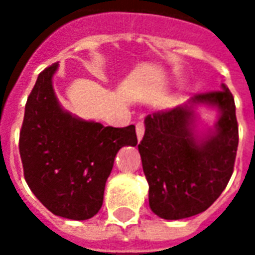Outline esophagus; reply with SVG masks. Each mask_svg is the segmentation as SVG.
<instances>
[{
  "mask_svg": "<svg viewBox=\"0 0 255 255\" xmlns=\"http://www.w3.org/2000/svg\"><path fill=\"white\" fill-rule=\"evenodd\" d=\"M135 129H136V138H138V140L140 142L144 135V124L143 123H140V122L136 123V127H135Z\"/></svg>",
  "mask_w": 255,
  "mask_h": 255,
  "instance_id": "1",
  "label": "esophagus"
}]
</instances>
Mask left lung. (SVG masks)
I'll return each instance as SVG.
<instances>
[{
    "label": "left lung",
    "mask_w": 255,
    "mask_h": 255,
    "mask_svg": "<svg viewBox=\"0 0 255 255\" xmlns=\"http://www.w3.org/2000/svg\"><path fill=\"white\" fill-rule=\"evenodd\" d=\"M199 106L218 111L213 128L196 129ZM235 101L221 90L194 95L184 105L144 119L138 144L151 212L165 220H182L205 212L221 195L234 172L238 150Z\"/></svg>",
    "instance_id": "obj_1"
}]
</instances>
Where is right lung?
<instances>
[{
	"label": "right lung",
	"mask_w": 255,
	"mask_h": 255,
	"mask_svg": "<svg viewBox=\"0 0 255 255\" xmlns=\"http://www.w3.org/2000/svg\"><path fill=\"white\" fill-rule=\"evenodd\" d=\"M43 69L27 100L19 150L25 182L53 214L89 220L100 212L117 151L136 146L135 126L104 127L60 105L53 76Z\"/></svg>",
	"instance_id": "obj_1"
}]
</instances>
